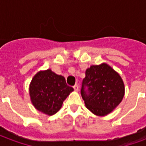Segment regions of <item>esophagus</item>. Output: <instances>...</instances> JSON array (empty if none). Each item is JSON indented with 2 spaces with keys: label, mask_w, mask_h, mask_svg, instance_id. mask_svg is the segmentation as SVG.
Masks as SVG:
<instances>
[{
  "label": "esophagus",
  "mask_w": 146,
  "mask_h": 146,
  "mask_svg": "<svg viewBox=\"0 0 146 146\" xmlns=\"http://www.w3.org/2000/svg\"><path fill=\"white\" fill-rule=\"evenodd\" d=\"M73 89H74L76 92H78V91H79V86H78V84H75V85L73 86Z\"/></svg>",
  "instance_id": "obj_1"
}]
</instances>
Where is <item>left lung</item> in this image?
Wrapping results in <instances>:
<instances>
[{"mask_svg": "<svg viewBox=\"0 0 146 146\" xmlns=\"http://www.w3.org/2000/svg\"><path fill=\"white\" fill-rule=\"evenodd\" d=\"M81 88L86 107L95 115L103 116L121 102L124 95L122 78L106 63L87 69Z\"/></svg>", "mask_w": 146, "mask_h": 146, "instance_id": "left-lung-1", "label": "left lung"}]
</instances>
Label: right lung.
Here are the masks:
<instances>
[{"mask_svg": "<svg viewBox=\"0 0 146 146\" xmlns=\"http://www.w3.org/2000/svg\"><path fill=\"white\" fill-rule=\"evenodd\" d=\"M73 91L64 76L51 70L40 71L30 84V95L33 106L44 114L51 116L60 110L64 100Z\"/></svg>", "mask_w": 146, "mask_h": 146, "instance_id": "right-lung-1", "label": "right lung"}]
</instances>
